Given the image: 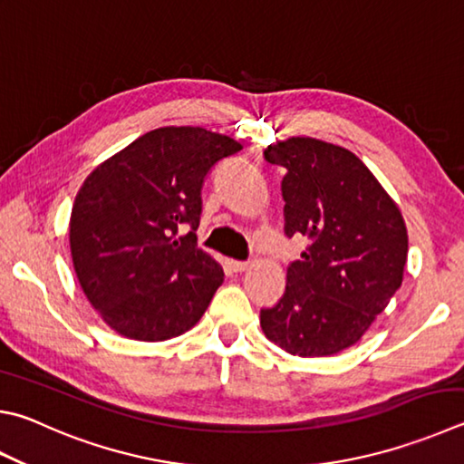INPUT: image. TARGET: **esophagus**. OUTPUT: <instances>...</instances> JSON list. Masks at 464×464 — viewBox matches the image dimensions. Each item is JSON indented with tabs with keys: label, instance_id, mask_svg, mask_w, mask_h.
I'll use <instances>...</instances> for the list:
<instances>
[{
	"label": "esophagus",
	"instance_id": "1",
	"mask_svg": "<svg viewBox=\"0 0 464 464\" xmlns=\"http://www.w3.org/2000/svg\"><path fill=\"white\" fill-rule=\"evenodd\" d=\"M229 266L233 272H246V269L249 267V261H239V259H231Z\"/></svg>",
	"mask_w": 464,
	"mask_h": 464
}]
</instances>
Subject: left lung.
<instances>
[{"mask_svg": "<svg viewBox=\"0 0 464 464\" xmlns=\"http://www.w3.org/2000/svg\"><path fill=\"white\" fill-rule=\"evenodd\" d=\"M282 166L284 233L308 239L292 261L285 292L261 308V331L298 357H326L355 344L400 290L408 231L372 170L341 146L290 138L267 146Z\"/></svg>", "mask_w": 464, "mask_h": 464, "instance_id": "1", "label": "left lung"}]
</instances>
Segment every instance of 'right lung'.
<instances>
[{
    "instance_id": "right-lung-1",
    "label": "right lung",
    "mask_w": 464,
    "mask_h": 464,
    "mask_svg": "<svg viewBox=\"0 0 464 464\" xmlns=\"http://www.w3.org/2000/svg\"><path fill=\"white\" fill-rule=\"evenodd\" d=\"M237 151L239 141L221 133L160 128L89 174L72 205L71 256L82 292L113 331L166 341L205 314L225 274L197 247L200 190Z\"/></svg>"
}]
</instances>
